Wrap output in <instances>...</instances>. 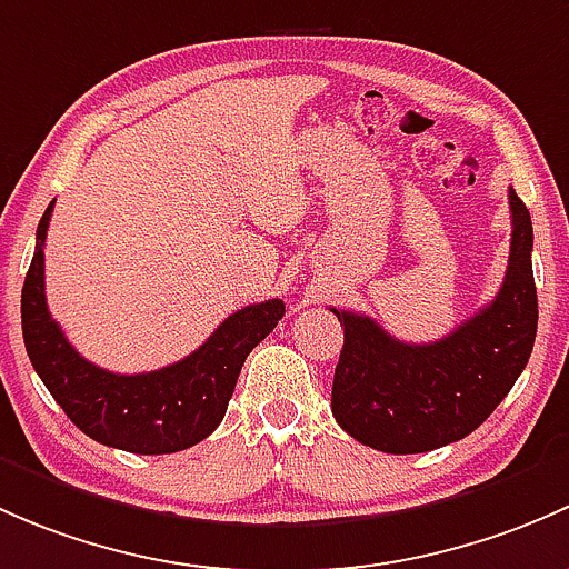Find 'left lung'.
<instances>
[{
    "label": "left lung",
    "mask_w": 569,
    "mask_h": 569,
    "mask_svg": "<svg viewBox=\"0 0 569 569\" xmlns=\"http://www.w3.org/2000/svg\"><path fill=\"white\" fill-rule=\"evenodd\" d=\"M512 243L501 290L449 337L408 345L367 315L331 309L345 328L331 411L348 436L389 455H419L477 430L509 395L537 337L531 216L509 189Z\"/></svg>",
    "instance_id": "left-lung-1"
}]
</instances>
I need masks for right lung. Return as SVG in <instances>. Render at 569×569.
<instances>
[{
    "label": "right lung",
    "mask_w": 569,
    "mask_h": 569,
    "mask_svg": "<svg viewBox=\"0 0 569 569\" xmlns=\"http://www.w3.org/2000/svg\"><path fill=\"white\" fill-rule=\"evenodd\" d=\"M51 210L38 224L34 257L21 290V328L29 361L68 419L103 447L133 455H172L208 438L224 419L246 356L282 320L279 298L251 303L202 345L153 372L117 375L73 350L46 307L43 246Z\"/></svg>",
    "instance_id": "1"
}]
</instances>
